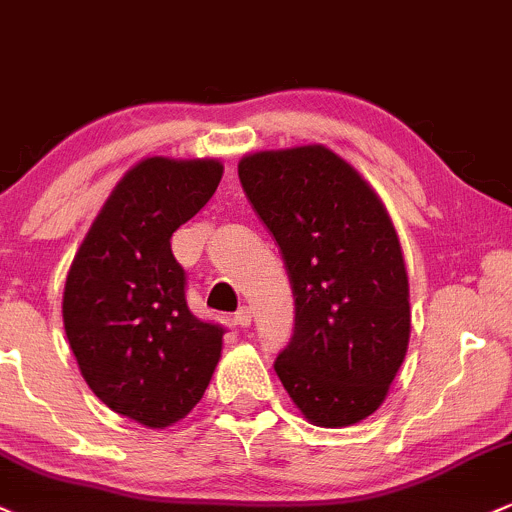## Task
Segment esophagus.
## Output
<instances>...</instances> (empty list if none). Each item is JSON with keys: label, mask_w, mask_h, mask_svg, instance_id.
Returning <instances> with one entry per match:
<instances>
[{"label": "esophagus", "mask_w": 512, "mask_h": 512, "mask_svg": "<svg viewBox=\"0 0 512 512\" xmlns=\"http://www.w3.org/2000/svg\"><path fill=\"white\" fill-rule=\"evenodd\" d=\"M235 323H238L240 328H247V325L252 323V313H250V308H247V306L238 308V313H235Z\"/></svg>", "instance_id": "1"}]
</instances>
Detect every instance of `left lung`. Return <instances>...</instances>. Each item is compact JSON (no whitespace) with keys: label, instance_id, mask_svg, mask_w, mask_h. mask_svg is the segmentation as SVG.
I'll return each instance as SVG.
<instances>
[{"label":"left lung","instance_id":"left-lung-1","mask_svg":"<svg viewBox=\"0 0 512 512\" xmlns=\"http://www.w3.org/2000/svg\"><path fill=\"white\" fill-rule=\"evenodd\" d=\"M238 174L294 291V338L274 362L286 393L320 428L369 418L411 340L408 272L384 201L318 143L250 153Z\"/></svg>","mask_w":512,"mask_h":512}]
</instances>
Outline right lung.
<instances>
[{
  "mask_svg": "<svg viewBox=\"0 0 512 512\" xmlns=\"http://www.w3.org/2000/svg\"><path fill=\"white\" fill-rule=\"evenodd\" d=\"M216 157H145L111 189L67 272L63 323L87 386L114 413L165 430L201 401L223 328L192 316L170 238L216 192Z\"/></svg>",
  "mask_w": 512,
  "mask_h": 512,
  "instance_id": "add662e5",
  "label": "right lung"
}]
</instances>
